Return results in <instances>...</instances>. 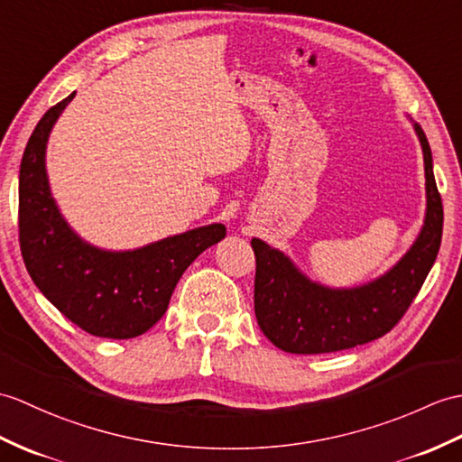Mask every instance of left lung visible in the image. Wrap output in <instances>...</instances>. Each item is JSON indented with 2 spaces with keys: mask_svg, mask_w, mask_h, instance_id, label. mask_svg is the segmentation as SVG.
<instances>
[{
  "mask_svg": "<svg viewBox=\"0 0 462 462\" xmlns=\"http://www.w3.org/2000/svg\"><path fill=\"white\" fill-rule=\"evenodd\" d=\"M425 161L427 214L411 250L392 272L356 289H327L297 272L287 257L254 238V309L257 325L277 348L325 354L376 340L400 323L435 263L443 236V202L433 175L431 147L415 124Z\"/></svg>",
  "mask_w": 462,
  "mask_h": 462,
  "instance_id": "8db88e82",
  "label": "left lung"
}]
</instances>
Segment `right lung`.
<instances>
[{
	"instance_id": "right-lung-1",
	"label": "right lung",
	"mask_w": 462,
	"mask_h": 462,
	"mask_svg": "<svg viewBox=\"0 0 462 462\" xmlns=\"http://www.w3.org/2000/svg\"><path fill=\"white\" fill-rule=\"evenodd\" d=\"M72 92L47 110L31 134L19 169V245L31 280L70 323L102 338L143 335L165 315L187 267L226 236L210 224L134 252L84 244L51 197L45 147Z\"/></svg>"
}]
</instances>
